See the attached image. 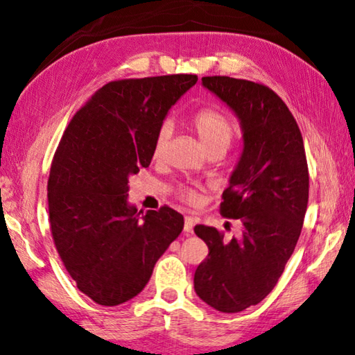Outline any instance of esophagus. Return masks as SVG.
I'll return each instance as SVG.
<instances>
[{"instance_id": "obj_1", "label": "esophagus", "mask_w": 355, "mask_h": 355, "mask_svg": "<svg viewBox=\"0 0 355 355\" xmlns=\"http://www.w3.org/2000/svg\"><path fill=\"white\" fill-rule=\"evenodd\" d=\"M193 226H195V218L193 216H185V223H184V231L187 234L193 232Z\"/></svg>"}]
</instances>
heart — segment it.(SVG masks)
I'll list each match as a JSON object with an SVG mask.
<instances>
[{
    "label": "heart",
    "instance_id": "obj_1",
    "mask_svg": "<svg viewBox=\"0 0 355 355\" xmlns=\"http://www.w3.org/2000/svg\"><path fill=\"white\" fill-rule=\"evenodd\" d=\"M191 124L196 130L198 137H200L204 146L207 149L225 145L229 146L232 137H234V124L229 120V116L225 112L216 107H202L195 112L191 116ZM170 139V126L168 124H162L159 128L157 134L154 137L153 143V155L154 157H160L165 151L166 141ZM179 193L185 201L195 202L196 201V189L193 187H182Z\"/></svg>",
    "mask_w": 355,
    "mask_h": 355
}]
</instances>
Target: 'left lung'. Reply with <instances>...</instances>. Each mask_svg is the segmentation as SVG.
I'll return each instance as SVG.
<instances>
[{"label": "left lung", "instance_id": "8db88e82", "mask_svg": "<svg viewBox=\"0 0 355 355\" xmlns=\"http://www.w3.org/2000/svg\"><path fill=\"white\" fill-rule=\"evenodd\" d=\"M243 129V153L223 191L220 214L241 223V237L198 225L209 256L195 271V291L210 307L237 313L275 288L301 235L309 201V166L300 126L277 93L263 84L204 76Z\"/></svg>", "mask_w": 355, "mask_h": 355}]
</instances>
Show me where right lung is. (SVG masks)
Masks as SVG:
<instances>
[{
  "mask_svg": "<svg viewBox=\"0 0 355 355\" xmlns=\"http://www.w3.org/2000/svg\"><path fill=\"white\" fill-rule=\"evenodd\" d=\"M196 74L120 79L103 85L68 124L48 179L54 246L78 288L101 306H118L145 288L154 265L184 229L162 206L137 212L128 179L153 159L166 112Z\"/></svg>",
  "mask_w": 355,
  "mask_h": 355,
  "instance_id": "add662e5",
  "label": "right lung"
}]
</instances>
